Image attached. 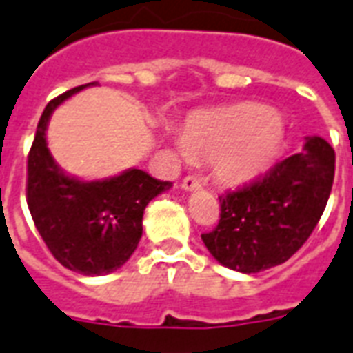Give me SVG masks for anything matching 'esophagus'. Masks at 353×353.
<instances>
[{"instance_id":"34e87169","label":"esophagus","mask_w":353,"mask_h":353,"mask_svg":"<svg viewBox=\"0 0 353 353\" xmlns=\"http://www.w3.org/2000/svg\"><path fill=\"white\" fill-rule=\"evenodd\" d=\"M181 187H183V190L190 192V190H196V188L201 187V181L198 179V176H187L185 179H183Z\"/></svg>"}]
</instances>
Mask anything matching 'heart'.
Instances as JSON below:
<instances>
[{
    "mask_svg": "<svg viewBox=\"0 0 353 353\" xmlns=\"http://www.w3.org/2000/svg\"><path fill=\"white\" fill-rule=\"evenodd\" d=\"M284 141L282 121L262 104L247 102L188 119L179 150L185 157L212 161L223 185H243L273 166Z\"/></svg>",
    "mask_w": 353,
    "mask_h": 353,
    "instance_id": "heart-1",
    "label": "heart"
}]
</instances>
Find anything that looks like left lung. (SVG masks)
<instances>
[{
    "mask_svg": "<svg viewBox=\"0 0 353 353\" xmlns=\"http://www.w3.org/2000/svg\"><path fill=\"white\" fill-rule=\"evenodd\" d=\"M334 174V148L324 139L306 137L302 152L220 196V221L214 231L201 234L205 247L221 265L240 273L284 263L317 227Z\"/></svg>",
    "mask_w": 353,
    "mask_h": 353,
    "instance_id": "obj_1",
    "label": "left lung"
}]
</instances>
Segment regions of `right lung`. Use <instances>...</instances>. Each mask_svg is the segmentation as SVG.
<instances>
[{
    "label": "right lung",
    "mask_w": 353,
    "mask_h": 353,
    "mask_svg": "<svg viewBox=\"0 0 353 353\" xmlns=\"http://www.w3.org/2000/svg\"><path fill=\"white\" fill-rule=\"evenodd\" d=\"M88 85L95 82L65 91L41 113L27 159V205L52 256L63 268L95 276L128 262L143 236L146 205L172 183L139 168L102 181H82L60 170L47 148V124L63 101Z\"/></svg>",
    "instance_id": "obj_1"
}]
</instances>
